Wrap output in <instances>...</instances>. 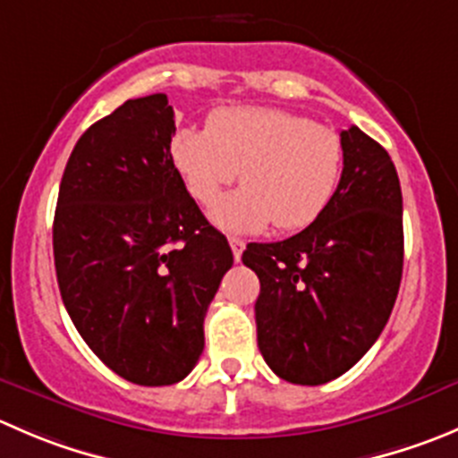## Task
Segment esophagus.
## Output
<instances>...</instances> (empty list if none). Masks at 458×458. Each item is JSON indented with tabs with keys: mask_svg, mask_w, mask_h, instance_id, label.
I'll return each instance as SVG.
<instances>
[{
	"mask_svg": "<svg viewBox=\"0 0 458 458\" xmlns=\"http://www.w3.org/2000/svg\"><path fill=\"white\" fill-rule=\"evenodd\" d=\"M228 242H230V248H233L234 261H239L242 259V252H243V248H246V243H243V239H239V237H230Z\"/></svg>",
	"mask_w": 458,
	"mask_h": 458,
	"instance_id": "esophagus-1",
	"label": "esophagus"
}]
</instances>
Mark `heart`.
Returning a JSON list of instances; mask_svg holds the SVG:
<instances>
[{"mask_svg": "<svg viewBox=\"0 0 458 458\" xmlns=\"http://www.w3.org/2000/svg\"><path fill=\"white\" fill-rule=\"evenodd\" d=\"M170 158L201 206H212L239 174L243 188L210 212L221 230L248 234L270 224L301 230L327 210L340 185L344 140L293 111L225 106L212 114L208 130L179 127Z\"/></svg>", "mask_w": 458, "mask_h": 458, "instance_id": "1", "label": "heart"}]
</instances>
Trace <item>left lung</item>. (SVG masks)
<instances>
[{
  "label": "left lung",
  "mask_w": 458,
  "mask_h": 458,
  "mask_svg": "<svg viewBox=\"0 0 458 458\" xmlns=\"http://www.w3.org/2000/svg\"><path fill=\"white\" fill-rule=\"evenodd\" d=\"M344 167L327 210L301 233L248 243L259 277L257 344L279 378L324 385L352 369L383 333L403 277V194L383 145L342 131Z\"/></svg>",
  "instance_id": "8db88e82"
}]
</instances>
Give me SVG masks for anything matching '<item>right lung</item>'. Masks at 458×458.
<instances>
[{"label":"right lung","mask_w":458,"mask_h":458,"mask_svg":"<svg viewBox=\"0 0 458 458\" xmlns=\"http://www.w3.org/2000/svg\"><path fill=\"white\" fill-rule=\"evenodd\" d=\"M165 93L127 100L71 152L53 219L62 301L89 349L145 387L183 380L203 318L233 266L170 158Z\"/></svg>","instance_id":"1"}]
</instances>
